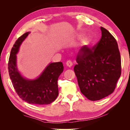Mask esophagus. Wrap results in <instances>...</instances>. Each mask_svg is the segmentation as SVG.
<instances>
[{
  "label": "esophagus",
  "instance_id": "1",
  "mask_svg": "<svg viewBox=\"0 0 130 130\" xmlns=\"http://www.w3.org/2000/svg\"><path fill=\"white\" fill-rule=\"evenodd\" d=\"M66 65L68 67H71L73 66V63L70 60H68L66 62Z\"/></svg>",
  "mask_w": 130,
  "mask_h": 130
}]
</instances>
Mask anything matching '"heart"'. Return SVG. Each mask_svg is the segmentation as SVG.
<instances>
[{
	"label": "heart",
	"instance_id": "obj_1",
	"mask_svg": "<svg viewBox=\"0 0 130 130\" xmlns=\"http://www.w3.org/2000/svg\"><path fill=\"white\" fill-rule=\"evenodd\" d=\"M90 43H91V40L88 36H85L82 37L80 41V45L82 49L85 50L88 48L89 46Z\"/></svg>",
	"mask_w": 130,
	"mask_h": 130
}]
</instances>
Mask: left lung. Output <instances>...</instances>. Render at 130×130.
I'll return each instance as SVG.
<instances>
[{
	"label": "left lung",
	"instance_id": "obj_1",
	"mask_svg": "<svg viewBox=\"0 0 130 130\" xmlns=\"http://www.w3.org/2000/svg\"><path fill=\"white\" fill-rule=\"evenodd\" d=\"M102 36L92 49H81L74 70L81 92L90 100L107 96L115 90L121 75V57L117 41L101 27Z\"/></svg>",
	"mask_w": 130,
	"mask_h": 130
}]
</instances>
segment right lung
Listing matches in <instances>:
<instances>
[{"instance_id":"right-lung-1","label":"right lung","mask_w":130,"mask_h":130,"mask_svg":"<svg viewBox=\"0 0 130 130\" xmlns=\"http://www.w3.org/2000/svg\"><path fill=\"white\" fill-rule=\"evenodd\" d=\"M29 34L27 32L19 37L12 48L8 63L10 79L15 92L22 100L31 104H50L58 95L57 80L63 72V66L61 62L50 63L36 79L30 80L22 77L17 68L16 54Z\"/></svg>"}]
</instances>
